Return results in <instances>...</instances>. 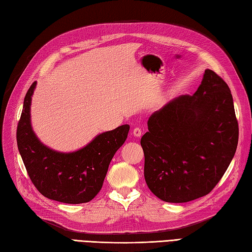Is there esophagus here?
Here are the masks:
<instances>
[{
  "label": "esophagus",
  "mask_w": 252,
  "mask_h": 252,
  "mask_svg": "<svg viewBox=\"0 0 252 252\" xmlns=\"http://www.w3.org/2000/svg\"><path fill=\"white\" fill-rule=\"evenodd\" d=\"M133 135L136 137H140L142 135V129L140 126H135L134 129H133Z\"/></svg>",
  "instance_id": "34e87169"
}]
</instances>
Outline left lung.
<instances>
[{"label": "left lung", "mask_w": 252, "mask_h": 252, "mask_svg": "<svg viewBox=\"0 0 252 252\" xmlns=\"http://www.w3.org/2000/svg\"><path fill=\"white\" fill-rule=\"evenodd\" d=\"M141 138L144 176L167 202L208 195L236 152L238 122L228 85L207 69L194 95H181L155 111Z\"/></svg>", "instance_id": "1"}]
</instances>
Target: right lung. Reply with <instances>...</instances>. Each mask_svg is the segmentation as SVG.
I'll return each instance as SVG.
<instances>
[{
  "label": "right lung",
  "mask_w": 252,
  "mask_h": 252,
  "mask_svg": "<svg viewBox=\"0 0 252 252\" xmlns=\"http://www.w3.org/2000/svg\"><path fill=\"white\" fill-rule=\"evenodd\" d=\"M36 82L27 92L18 121L17 146L32 184L44 197L65 203L89 202L103 186L109 163L126 142L127 125L96 136L78 152L63 154L44 146L31 129L30 104Z\"/></svg>",
  "instance_id": "obj_1"
}]
</instances>
